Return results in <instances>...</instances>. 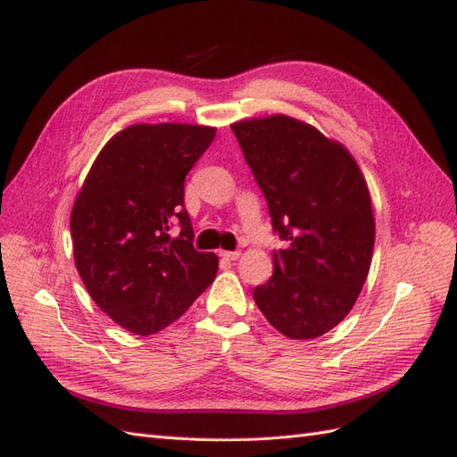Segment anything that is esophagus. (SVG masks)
Returning <instances> with one entry per match:
<instances>
[{"label":"esophagus","mask_w":457,"mask_h":457,"mask_svg":"<svg viewBox=\"0 0 457 457\" xmlns=\"http://www.w3.org/2000/svg\"><path fill=\"white\" fill-rule=\"evenodd\" d=\"M219 255L227 261H237L240 257V252H219Z\"/></svg>","instance_id":"34e87169"}]
</instances>
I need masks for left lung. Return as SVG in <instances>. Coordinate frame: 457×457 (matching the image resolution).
<instances>
[{"mask_svg":"<svg viewBox=\"0 0 457 457\" xmlns=\"http://www.w3.org/2000/svg\"><path fill=\"white\" fill-rule=\"evenodd\" d=\"M244 158L286 242L259 311L289 339H314L351 312L368 278L376 220L366 179L341 143L295 118L232 123Z\"/></svg>","mask_w":457,"mask_h":457,"instance_id":"obj_1","label":"left lung"}]
</instances>
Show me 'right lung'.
I'll return each instance as SVG.
<instances>
[{"instance_id":"1","label":"right lung","mask_w":457,"mask_h":457,"mask_svg":"<svg viewBox=\"0 0 457 457\" xmlns=\"http://www.w3.org/2000/svg\"><path fill=\"white\" fill-rule=\"evenodd\" d=\"M215 128L135 123L116 133L79 188L71 232L81 282L104 314L135 336L181 316L215 280V253L192 247L185 177ZM175 220L182 234L171 237Z\"/></svg>"}]
</instances>
